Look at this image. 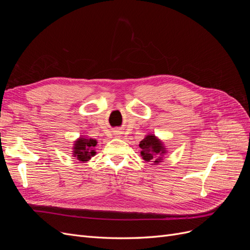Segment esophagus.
<instances>
[{
  "label": "esophagus",
  "mask_w": 250,
  "mask_h": 250,
  "mask_svg": "<svg viewBox=\"0 0 250 250\" xmlns=\"http://www.w3.org/2000/svg\"><path fill=\"white\" fill-rule=\"evenodd\" d=\"M118 132H120V131H116V133H115V134H116V135H118V137H119V134H120V133H118Z\"/></svg>",
  "instance_id": "esophagus-1"
}]
</instances>
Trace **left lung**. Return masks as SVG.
Segmentation results:
<instances>
[{"instance_id":"1","label":"left lung","mask_w":250,"mask_h":250,"mask_svg":"<svg viewBox=\"0 0 250 250\" xmlns=\"http://www.w3.org/2000/svg\"><path fill=\"white\" fill-rule=\"evenodd\" d=\"M140 148L142 149L141 154L143 160L146 162L153 161L155 164L162 161L161 156L166 152L162 142L158 141L154 135H147L140 143Z\"/></svg>"}]
</instances>
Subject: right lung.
I'll list each match as a JSON object with an SVG mask.
<instances>
[{
  "label": "right lung",
  "mask_w": 250,
  "mask_h": 250,
  "mask_svg": "<svg viewBox=\"0 0 250 250\" xmlns=\"http://www.w3.org/2000/svg\"><path fill=\"white\" fill-rule=\"evenodd\" d=\"M97 145V141L94 139H83L80 138L75 143L74 146V155L81 162H87L90 156L95 155L94 147Z\"/></svg>",
  "instance_id": "add662e5"
}]
</instances>
